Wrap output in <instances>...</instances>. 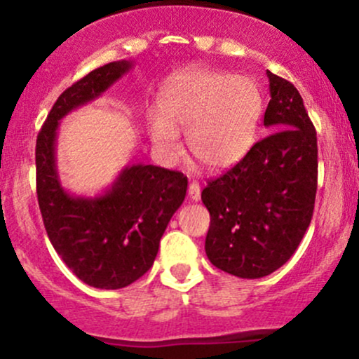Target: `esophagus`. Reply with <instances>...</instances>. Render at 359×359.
<instances>
[{
	"label": "esophagus",
	"instance_id": "obj_1",
	"mask_svg": "<svg viewBox=\"0 0 359 359\" xmlns=\"http://www.w3.org/2000/svg\"><path fill=\"white\" fill-rule=\"evenodd\" d=\"M187 196H189L193 201L200 200V198H201L200 182H196V180H193V182L189 184V187H187Z\"/></svg>",
	"mask_w": 359,
	"mask_h": 359
}]
</instances>
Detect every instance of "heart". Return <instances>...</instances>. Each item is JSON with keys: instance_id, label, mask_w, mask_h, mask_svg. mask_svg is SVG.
Masks as SVG:
<instances>
[{"instance_id": "b5f03b06", "label": "heart", "mask_w": 359, "mask_h": 359, "mask_svg": "<svg viewBox=\"0 0 359 359\" xmlns=\"http://www.w3.org/2000/svg\"><path fill=\"white\" fill-rule=\"evenodd\" d=\"M158 107L146 121L154 146L175 156L179 130H186L191 156L208 170H226L252 149L264 100L257 83L247 76L189 67L165 83Z\"/></svg>"}]
</instances>
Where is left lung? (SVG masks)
<instances>
[{
    "instance_id": "obj_1",
    "label": "left lung",
    "mask_w": 359,
    "mask_h": 359,
    "mask_svg": "<svg viewBox=\"0 0 359 359\" xmlns=\"http://www.w3.org/2000/svg\"><path fill=\"white\" fill-rule=\"evenodd\" d=\"M269 135L201 193L210 212L205 252L238 278H264L295 253L311 219L318 187V139L299 90L267 71Z\"/></svg>"
}]
</instances>
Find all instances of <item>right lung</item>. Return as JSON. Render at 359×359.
Listing matches in <instances>:
<instances>
[{"instance_id": "1", "label": "right lung", "mask_w": 359, "mask_h": 359, "mask_svg": "<svg viewBox=\"0 0 359 359\" xmlns=\"http://www.w3.org/2000/svg\"><path fill=\"white\" fill-rule=\"evenodd\" d=\"M130 69L128 60L106 64L64 90L36 139V193L46 234L83 283L104 290L128 287L151 269L159 240L187 191L184 173L154 165L126 166L97 198H74L60 186L59 121L102 95Z\"/></svg>"}]
</instances>
